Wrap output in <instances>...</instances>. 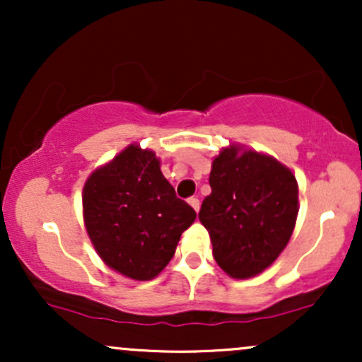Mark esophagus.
Segmentation results:
<instances>
[{"instance_id": "34e87169", "label": "esophagus", "mask_w": 362, "mask_h": 362, "mask_svg": "<svg viewBox=\"0 0 362 362\" xmlns=\"http://www.w3.org/2000/svg\"><path fill=\"white\" fill-rule=\"evenodd\" d=\"M189 204L194 207L195 213H199V207H201V202H199L197 197H190V199H189Z\"/></svg>"}]
</instances>
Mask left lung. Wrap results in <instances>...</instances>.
<instances>
[{"mask_svg":"<svg viewBox=\"0 0 362 362\" xmlns=\"http://www.w3.org/2000/svg\"><path fill=\"white\" fill-rule=\"evenodd\" d=\"M209 185L199 221L209 231L214 260L235 279L265 271L296 224V177L271 156L231 146L214 158Z\"/></svg>","mask_w":362,"mask_h":362,"instance_id":"left-lung-1","label":"left lung"}]
</instances>
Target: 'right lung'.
I'll list each match as a JSON object with an SVG mask.
<instances>
[{
	"mask_svg": "<svg viewBox=\"0 0 362 362\" xmlns=\"http://www.w3.org/2000/svg\"><path fill=\"white\" fill-rule=\"evenodd\" d=\"M85 226L109 267L149 281L175 255L195 211L177 197L149 149L127 146L95 170L83 189Z\"/></svg>",
	"mask_w": 362,
	"mask_h": 362,
	"instance_id": "1",
	"label": "right lung"
}]
</instances>
